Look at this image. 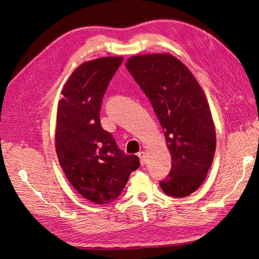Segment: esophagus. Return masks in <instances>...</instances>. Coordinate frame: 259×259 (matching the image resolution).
I'll return each mask as SVG.
<instances>
[{"mask_svg":"<svg viewBox=\"0 0 259 259\" xmlns=\"http://www.w3.org/2000/svg\"><path fill=\"white\" fill-rule=\"evenodd\" d=\"M137 155H138V157H139V159H140V163L143 165L144 163H146V160H147V159H146V158H147V157H146V153H144V152H139Z\"/></svg>","mask_w":259,"mask_h":259,"instance_id":"1","label":"esophagus"}]
</instances>
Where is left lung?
Listing matches in <instances>:
<instances>
[{
    "mask_svg": "<svg viewBox=\"0 0 259 259\" xmlns=\"http://www.w3.org/2000/svg\"><path fill=\"white\" fill-rule=\"evenodd\" d=\"M125 67L150 100L171 154V171L160 187L170 196H187L207 177L215 151L204 91L191 71L168 53L134 55Z\"/></svg>",
    "mask_w": 259,
    "mask_h": 259,
    "instance_id": "1",
    "label": "left lung"
}]
</instances>
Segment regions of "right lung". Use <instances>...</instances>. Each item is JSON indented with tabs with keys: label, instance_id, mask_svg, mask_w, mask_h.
Returning a JSON list of instances; mask_svg holds the SVG:
<instances>
[{
	"label": "right lung",
	"instance_id": "right-lung-1",
	"mask_svg": "<svg viewBox=\"0 0 259 259\" xmlns=\"http://www.w3.org/2000/svg\"><path fill=\"white\" fill-rule=\"evenodd\" d=\"M122 60L109 56L79 65L57 105L55 149L60 167L81 196L100 205L116 200L139 167V158L124 154L100 120L103 96Z\"/></svg>",
	"mask_w": 259,
	"mask_h": 259
}]
</instances>
